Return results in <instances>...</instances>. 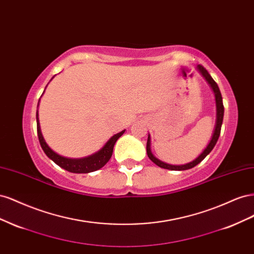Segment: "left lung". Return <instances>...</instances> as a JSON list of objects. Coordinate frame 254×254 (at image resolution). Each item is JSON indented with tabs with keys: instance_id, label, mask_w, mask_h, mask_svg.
Returning a JSON list of instances; mask_svg holds the SVG:
<instances>
[{
	"instance_id": "8db88e82",
	"label": "left lung",
	"mask_w": 254,
	"mask_h": 254,
	"mask_svg": "<svg viewBox=\"0 0 254 254\" xmlns=\"http://www.w3.org/2000/svg\"><path fill=\"white\" fill-rule=\"evenodd\" d=\"M197 70L201 73V75L205 78V80L209 82V84L211 86L214 95H215V102H216V124H215V129L213 135L211 137L210 143L207 144L206 147L204 148V150L199 155L195 160L191 161L190 163L183 164V165H172V164H167L165 162H162V161L157 159L155 156L151 153L150 150V135L148 134V139H147V144H146V151H147V156L148 158L152 161L153 163L157 164L158 166L162 167V168H166V170H171V171H186V170H190V168H193L194 166H196L197 164H199L201 161L209 155V153L212 151V149L214 148V146L216 145L217 140L220 134V129H221V124H222V120H224V104H222V97H221V93L219 91V88L217 86V83L215 82V80L211 77V75L209 74L205 68L201 65L198 64L197 65Z\"/></svg>"
}]
</instances>
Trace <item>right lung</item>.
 <instances>
[{"label": "right lung", "instance_id": "add662e5", "mask_svg": "<svg viewBox=\"0 0 254 254\" xmlns=\"http://www.w3.org/2000/svg\"><path fill=\"white\" fill-rule=\"evenodd\" d=\"M124 132L125 130H123V131L111 136L109 141L104 145V147L102 149H99L97 152L93 153V155L80 158V159L65 158L58 155V153H56L55 151H53L49 147V145L45 143L40 130L39 119H38V111H37V133H38V137H39V142L43 151L45 152V155H47L51 160H53L58 166L63 167L64 170L70 173L88 174L102 168L110 160L115 142L119 140V137H121Z\"/></svg>", "mask_w": 254, "mask_h": 254}]
</instances>
